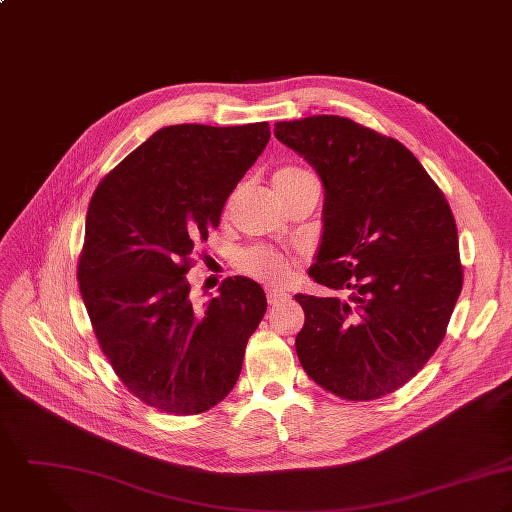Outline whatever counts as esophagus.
Returning a JSON list of instances; mask_svg holds the SVG:
<instances>
[{"label":"esophagus","mask_w":512,"mask_h":512,"mask_svg":"<svg viewBox=\"0 0 512 512\" xmlns=\"http://www.w3.org/2000/svg\"><path fill=\"white\" fill-rule=\"evenodd\" d=\"M291 299V295L289 293H283V291H269L267 293V301H269V305H281V303H287Z\"/></svg>","instance_id":"esophagus-1"}]
</instances>
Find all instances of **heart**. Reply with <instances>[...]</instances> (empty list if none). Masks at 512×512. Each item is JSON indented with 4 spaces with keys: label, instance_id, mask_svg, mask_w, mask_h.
<instances>
[{
    "label": "heart",
    "instance_id": "obj_1",
    "mask_svg": "<svg viewBox=\"0 0 512 512\" xmlns=\"http://www.w3.org/2000/svg\"><path fill=\"white\" fill-rule=\"evenodd\" d=\"M310 176H312L310 172L299 168V166H281L273 172V188L279 196H283ZM235 267L243 275H247L255 281H261V283H267V285H281L291 275L289 257H285L283 253H279L275 249L259 247V245L241 251L235 259Z\"/></svg>",
    "mask_w": 512,
    "mask_h": 512
}]
</instances>
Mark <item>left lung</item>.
<instances>
[{
  "label": "left lung",
  "mask_w": 512,
  "mask_h": 512,
  "mask_svg": "<svg viewBox=\"0 0 512 512\" xmlns=\"http://www.w3.org/2000/svg\"><path fill=\"white\" fill-rule=\"evenodd\" d=\"M318 172L324 235L308 277L330 297L305 310L297 354L312 382L368 402L400 390L441 344L463 287L453 211L396 138L336 114L277 122Z\"/></svg>",
  "instance_id": "1"
}]
</instances>
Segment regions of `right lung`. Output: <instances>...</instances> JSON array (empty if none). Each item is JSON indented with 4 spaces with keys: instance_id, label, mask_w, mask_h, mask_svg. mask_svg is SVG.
Wrapping results in <instances>:
<instances>
[{
    "instance_id": "add662e5",
    "label": "right lung",
    "mask_w": 512,
    "mask_h": 512,
    "mask_svg": "<svg viewBox=\"0 0 512 512\" xmlns=\"http://www.w3.org/2000/svg\"><path fill=\"white\" fill-rule=\"evenodd\" d=\"M269 122L176 124L152 134L97 186L77 279L118 380L146 406L198 415L235 386L267 310L259 283L227 277L194 305V249L265 150Z\"/></svg>"
}]
</instances>
